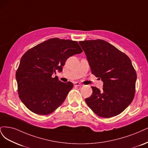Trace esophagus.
<instances>
[{
	"mask_svg": "<svg viewBox=\"0 0 148 148\" xmlns=\"http://www.w3.org/2000/svg\"><path fill=\"white\" fill-rule=\"evenodd\" d=\"M74 85L75 87H81L82 86V84H81L80 83H79V82H75L74 84Z\"/></svg>",
	"mask_w": 148,
	"mask_h": 148,
	"instance_id": "obj_1",
	"label": "esophagus"
}]
</instances>
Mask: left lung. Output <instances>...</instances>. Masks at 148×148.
<instances>
[{"mask_svg":"<svg viewBox=\"0 0 148 148\" xmlns=\"http://www.w3.org/2000/svg\"><path fill=\"white\" fill-rule=\"evenodd\" d=\"M92 73L103 82L100 90L85 98L88 107L97 116L110 118L119 115L130 105L135 93L137 78L132 61L126 54L101 39L80 41Z\"/></svg>","mask_w":148,"mask_h":148,"instance_id":"1","label":"left lung"}]
</instances>
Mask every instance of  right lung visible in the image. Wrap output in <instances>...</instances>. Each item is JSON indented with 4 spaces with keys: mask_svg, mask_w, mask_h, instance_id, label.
<instances>
[{
    "mask_svg": "<svg viewBox=\"0 0 148 148\" xmlns=\"http://www.w3.org/2000/svg\"><path fill=\"white\" fill-rule=\"evenodd\" d=\"M83 51L77 41L52 38L28 50L16 73L18 93L31 111L39 115L53 112L64 102L73 84L52 77L70 56Z\"/></svg>",
    "mask_w": 148,
    "mask_h": 148,
    "instance_id": "1",
    "label": "right lung"
}]
</instances>
